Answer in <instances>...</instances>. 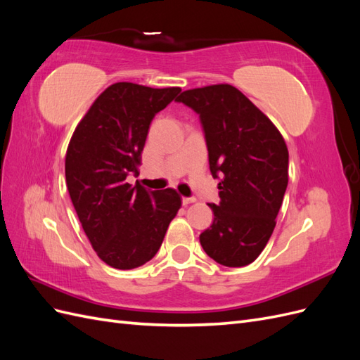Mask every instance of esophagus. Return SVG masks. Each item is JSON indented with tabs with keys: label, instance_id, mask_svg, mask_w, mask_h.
<instances>
[{
	"label": "esophagus",
	"instance_id": "obj_1",
	"mask_svg": "<svg viewBox=\"0 0 360 360\" xmlns=\"http://www.w3.org/2000/svg\"><path fill=\"white\" fill-rule=\"evenodd\" d=\"M181 202H183V205H188V204L195 202V198H181Z\"/></svg>",
	"mask_w": 360,
	"mask_h": 360
}]
</instances>
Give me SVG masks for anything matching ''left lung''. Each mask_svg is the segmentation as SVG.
Here are the masks:
<instances>
[{
	"label": "left lung",
	"instance_id": "obj_1",
	"mask_svg": "<svg viewBox=\"0 0 360 360\" xmlns=\"http://www.w3.org/2000/svg\"><path fill=\"white\" fill-rule=\"evenodd\" d=\"M200 114L212 176L221 177L213 224L200 236L205 254L226 267H243L263 252L275 230L288 184L284 138L248 97L230 84L183 91Z\"/></svg>",
	"mask_w": 360,
	"mask_h": 360
}]
</instances>
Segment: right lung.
<instances>
[{
  "label": "right lung",
  "mask_w": 360,
  "mask_h": 360,
  "mask_svg": "<svg viewBox=\"0 0 360 360\" xmlns=\"http://www.w3.org/2000/svg\"><path fill=\"white\" fill-rule=\"evenodd\" d=\"M180 91L115 82L93 102L70 138V200L97 257L114 269H135L153 258L181 207L171 188L147 191L126 181L130 172L139 174L151 120Z\"/></svg>",
  "instance_id": "obj_1"
}]
</instances>
